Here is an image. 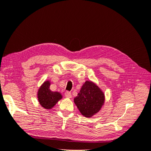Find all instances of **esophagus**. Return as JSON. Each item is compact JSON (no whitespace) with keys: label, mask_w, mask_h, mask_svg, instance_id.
<instances>
[{"label":"esophagus","mask_w":151,"mask_h":151,"mask_svg":"<svg viewBox=\"0 0 151 151\" xmlns=\"http://www.w3.org/2000/svg\"><path fill=\"white\" fill-rule=\"evenodd\" d=\"M65 97L68 98H70L72 97L71 93H70L69 91H66V92L65 93Z\"/></svg>","instance_id":"obj_1"}]
</instances>
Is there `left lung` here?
<instances>
[{"label":"left lung","mask_w":151,"mask_h":151,"mask_svg":"<svg viewBox=\"0 0 151 151\" xmlns=\"http://www.w3.org/2000/svg\"><path fill=\"white\" fill-rule=\"evenodd\" d=\"M74 103L82 115L90 118L101 109L104 103V94L96 84L87 81L74 98Z\"/></svg>","instance_id":"1"}]
</instances>
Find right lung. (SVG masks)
I'll list each match as a JSON object with an SVG mask.
<instances>
[{"label":"right lung","instance_id":"right-lung-1","mask_svg":"<svg viewBox=\"0 0 151 151\" xmlns=\"http://www.w3.org/2000/svg\"><path fill=\"white\" fill-rule=\"evenodd\" d=\"M50 83L49 81L44 82L38 91V99L40 104L45 109H52L62 96L58 92H53L50 89Z\"/></svg>","mask_w":151,"mask_h":151}]
</instances>
